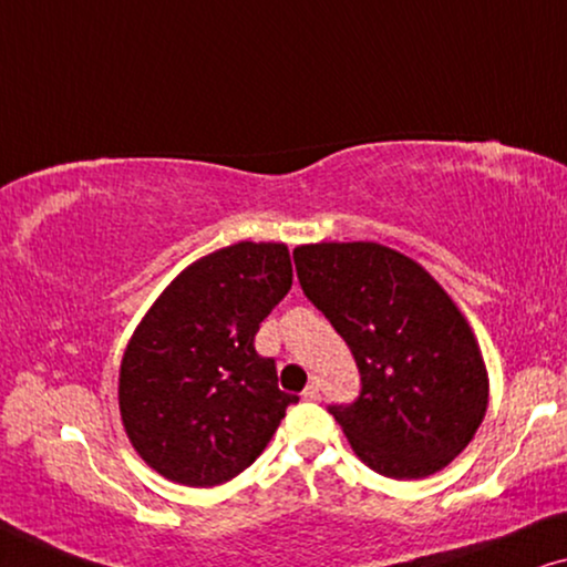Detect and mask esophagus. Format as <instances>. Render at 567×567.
Here are the masks:
<instances>
[{"label":"esophagus","mask_w":567,"mask_h":567,"mask_svg":"<svg viewBox=\"0 0 567 567\" xmlns=\"http://www.w3.org/2000/svg\"><path fill=\"white\" fill-rule=\"evenodd\" d=\"M321 398V390H318V385H308L306 390H302V401H318Z\"/></svg>","instance_id":"obj_1"}]
</instances>
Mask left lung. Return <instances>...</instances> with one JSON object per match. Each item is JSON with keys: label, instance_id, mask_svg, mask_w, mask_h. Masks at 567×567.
<instances>
[{"label": "left lung", "instance_id": "left-lung-1", "mask_svg": "<svg viewBox=\"0 0 567 567\" xmlns=\"http://www.w3.org/2000/svg\"><path fill=\"white\" fill-rule=\"evenodd\" d=\"M292 257L360 367V398L329 409L357 457L395 481L440 473L488 411V370L457 302L419 261L374 241L302 244Z\"/></svg>", "mask_w": 567, "mask_h": 567}]
</instances>
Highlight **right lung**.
<instances>
[{
	"label": "right lung",
	"mask_w": 567,
	"mask_h": 567,
	"mask_svg": "<svg viewBox=\"0 0 567 567\" xmlns=\"http://www.w3.org/2000/svg\"><path fill=\"white\" fill-rule=\"evenodd\" d=\"M292 285L285 244L238 241L166 285L127 341L117 403L133 450L166 481L210 488L265 452L298 395L254 349Z\"/></svg>",
	"instance_id": "add662e5"
}]
</instances>
